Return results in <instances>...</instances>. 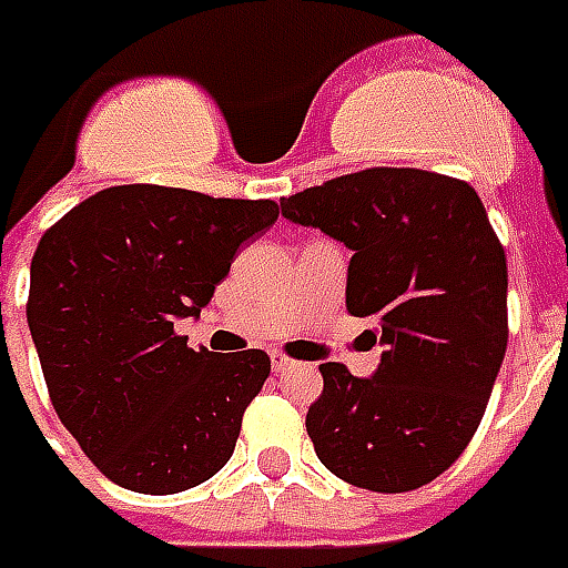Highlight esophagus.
Segmentation results:
<instances>
[{
	"label": "esophagus",
	"instance_id": "1",
	"mask_svg": "<svg viewBox=\"0 0 568 568\" xmlns=\"http://www.w3.org/2000/svg\"><path fill=\"white\" fill-rule=\"evenodd\" d=\"M296 367V361H291L287 355H281V352H272V369L275 373H287V369Z\"/></svg>",
	"mask_w": 568,
	"mask_h": 568
}]
</instances>
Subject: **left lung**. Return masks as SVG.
<instances>
[{
    "mask_svg": "<svg viewBox=\"0 0 568 568\" xmlns=\"http://www.w3.org/2000/svg\"><path fill=\"white\" fill-rule=\"evenodd\" d=\"M352 251L345 308L373 317L379 369L321 364L305 432L321 465L373 493L440 477L484 419L508 348V263L480 195L419 168H369L281 201Z\"/></svg>",
    "mask_w": 568,
    "mask_h": 568,
    "instance_id": "left-lung-1",
    "label": "left lung"
}]
</instances>
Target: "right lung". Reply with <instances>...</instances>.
<instances>
[{"instance_id": "right-lung-1", "label": "right lung", "mask_w": 568, "mask_h": 568, "mask_svg": "<svg viewBox=\"0 0 568 568\" xmlns=\"http://www.w3.org/2000/svg\"><path fill=\"white\" fill-rule=\"evenodd\" d=\"M275 220V201L131 183L42 235L27 324L63 428L112 484L171 496L232 458L272 361L195 352L174 324L201 315L241 244Z\"/></svg>"}]
</instances>
